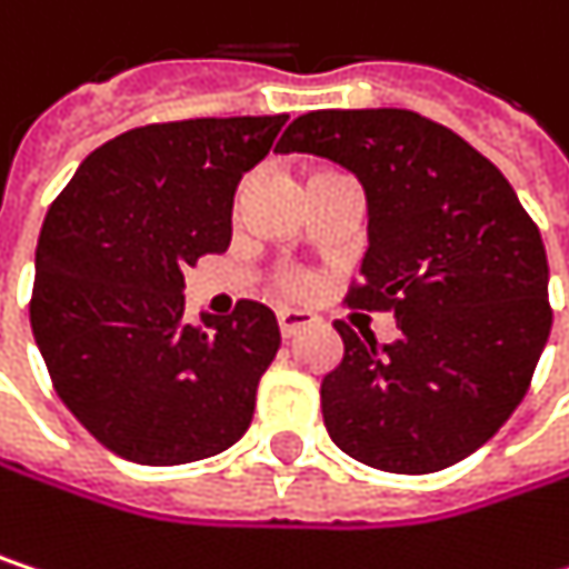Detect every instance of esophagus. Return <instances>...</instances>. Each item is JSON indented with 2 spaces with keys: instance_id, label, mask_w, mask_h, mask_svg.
I'll list each match as a JSON object with an SVG mask.
<instances>
[{
  "instance_id": "obj_1",
  "label": "esophagus",
  "mask_w": 569,
  "mask_h": 569,
  "mask_svg": "<svg viewBox=\"0 0 569 569\" xmlns=\"http://www.w3.org/2000/svg\"><path fill=\"white\" fill-rule=\"evenodd\" d=\"M280 332H283L286 339H292L296 332H302L309 322H312V316L309 312H302V309H280Z\"/></svg>"
}]
</instances>
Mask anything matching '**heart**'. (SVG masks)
Returning a JSON list of instances; mask_svg holds the SVG:
<instances>
[{
	"label": "heart",
	"mask_w": 569,
	"mask_h": 569,
	"mask_svg": "<svg viewBox=\"0 0 569 569\" xmlns=\"http://www.w3.org/2000/svg\"><path fill=\"white\" fill-rule=\"evenodd\" d=\"M319 173H326V171H319ZM312 177H316V173H312ZM277 286H280L283 292H289V296H296V292H302V289H306V283H302V277H299V273H280Z\"/></svg>",
	"instance_id": "1"
}]
</instances>
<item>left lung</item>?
I'll return each instance as SVG.
<instances>
[{
    "mask_svg": "<svg viewBox=\"0 0 569 569\" xmlns=\"http://www.w3.org/2000/svg\"><path fill=\"white\" fill-rule=\"evenodd\" d=\"M280 151L362 180L369 253L346 306L396 316L389 346L332 322L346 352L319 392L329 438L392 475L468 458L527 396L550 336L537 223L485 154L405 108L309 111Z\"/></svg>",
    "mask_w": 569,
    "mask_h": 569,
    "instance_id": "1",
    "label": "left lung"
}]
</instances>
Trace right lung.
<instances>
[{"instance_id":"obj_1","label":"right lung","mask_w":569,"mask_h":569,"mask_svg":"<svg viewBox=\"0 0 569 569\" xmlns=\"http://www.w3.org/2000/svg\"><path fill=\"white\" fill-rule=\"evenodd\" d=\"M289 114L190 118L91 151L46 213L29 319L58 398L108 451L187 465L253 421L280 349L273 309L183 316V270L230 247L233 190Z\"/></svg>"}]
</instances>
